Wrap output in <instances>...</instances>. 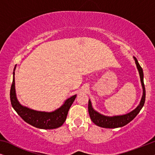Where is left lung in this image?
<instances>
[{"mask_svg": "<svg viewBox=\"0 0 155 155\" xmlns=\"http://www.w3.org/2000/svg\"><path fill=\"white\" fill-rule=\"evenodd\" d=\"M135 63H136L137 68L138 69L139 73H140V81L142 83V86H143V94L140 103L137 106L136 109L133 110V111L130 112V113L125 114L123 116H106L104 115H101L98 112L94 111L92 107V104H91L90 100H89L88 103V111L90 116L91 118V120H92V122L94 124H96L97 126L99 127H102V128H119V127H123L126 126V124H128V123H130L133 119H134V118L136 116L140 111L142 109V108L144 106L145 101V84H144L143 81V71L138 61L135 58Z\"/></svg>", "mask_w": 155, "mask_h": 155, "instance_id": "1", "label": "left lung"}]
</instances>
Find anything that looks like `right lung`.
I'll return each mask as SVG.
<instances>
[{"label":"right lung","mask_w":155,"mask_h":155,"mask_svg":"<svg viewBox=\"0 0 155 155\" xmlns=\"http://www.w3.org/2000/svg\"><path fill=\"white\" fill-rule=\"evenodd\" d=\"M76 96L77 95L75 94L70 97L59 109L53 112L37 111L23 107L19 103L16 97L15 88V72H13V80L10 92L12 107L25 122L36 128L41 129H55L61 127L66 120L69 109L76 98Z\"/></svg>","instance_id":"1"}]
</instances>
